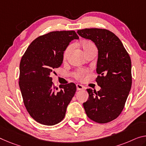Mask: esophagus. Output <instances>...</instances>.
<instances>
[{"label": "esophagus", "mask_w": 146, "mask_h": 146, "mask_svg": "<svg viewBox=\"0 0 146 146\" xmlns=\"http://www.w3.org/2000/svg\"><path fill=\"white\" fill-rule=\"evenodd\" d=\"M76 88H77L78 91L83 90V89H84V86H82V85H80V84H76Z\"/></svg>", "instance_id": "1"}]
</instances>
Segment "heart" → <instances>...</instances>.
<instances>
[{
    "mask_svg": "<svg viewBox=\"0 0 146 146\" xmlns=\"http://www.w3.org/2000/svg\"><path fill=\"white\" fill-rule=\"evenodd\" d=\"M95 48V45H94L90 41H84L82 42V48L84 50V53H86L87 51H88L89 50L91 49ZM72 50V46H68L67 48H66V50H64V53H63V59H66L67 56L69 54V53L70 52V51ZM87 72V71L86 70H80L76 72L75 73V77L77 78V79L81 80L84 78V76L86 74Z\"/></svg>",
    "mask_w": 146,
    "mask_h": 146,
    "instance_id": "b5f03b06",
    "label": "heart"
}]
</instances>
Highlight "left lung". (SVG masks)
Returning a JSON list of instances; mask_svg holds the SVG:
<instances>
[{"label":"left lung","mask_w":146,"mask_h":146,"mask_svg":"<svg viewBox=\"0 0 146 146\" xmlns=\"http://www.w3.org/2000/svg\"><path fill=\"white\" fill-rule=\"evenodd\" d=\"M78 34L93 41L98 50L96 78L99 91L87 89L84 108L87 117L98 123L117 118L124 108L132 86L131 60L119 38L104 29H84Z\"/></svg>","instance_id":"8db88e82"}]
</instances>
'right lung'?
I'll use <instances>...</instances> for the list:
<instances>
[{"label":"right lung","instance_id":"1","mask_svg":"<svg viewBox=\"0 0 146 146\" xmlns=\"http://www.w3.org/2000/svg\"><path fill=\"white\" fill-rule=\"evenodd\" d=\"M78 38L74 31H52L33 40L21 58L19 88L27 110L38 123L54 125L65 116L76 86L74 83L60 85L57 91L51 75L61 65L69 43Z\"/></svg>","mask_w":146,"mask_h":146}]
</instances>
